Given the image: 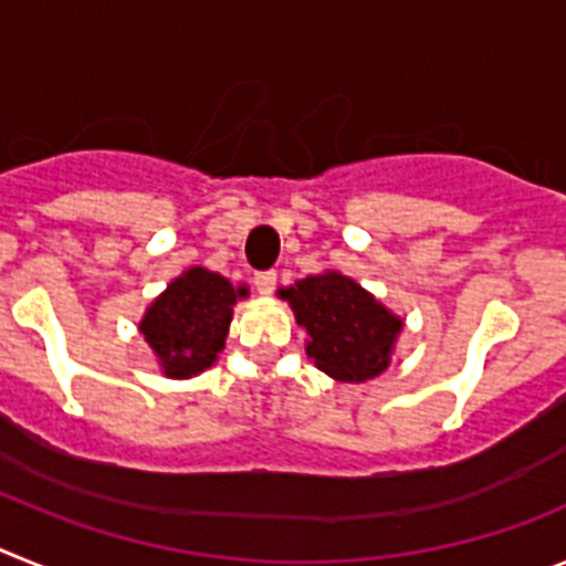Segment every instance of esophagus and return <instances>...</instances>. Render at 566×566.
<instances>
[{"instance_id": "esophagus-1", "label": "esophagus", "mask_w": 566, "mask_h": 566, "mask_svg": "<svg viewBox=\"0 0 566 566\" xmlns=\"http://www.w3.org/2000/svg\"><path fill=\"white\" fill-rule=\"evenodd\" d=\"M274 286H277V272H274V269L254 274V289H258L260 294H272Z\"/></svg>"}]
</instances>
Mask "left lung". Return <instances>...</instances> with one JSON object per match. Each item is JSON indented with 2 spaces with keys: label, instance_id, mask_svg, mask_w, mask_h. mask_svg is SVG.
<instances>
[{
  "label": "left lung",
  "instance_id": "1",
  "mask_svg": "<svg viewBox=\"0 0 566 566\" xmlns=\"http://www.w3.org/2000/svg\"><path fill=\"white\" fill-rule=\"evenodd\" d=\"M280 294L292 303L300 328L308 334L306 352L319 371L343 382H365L388 368L402 319L379 306L352 277L314 274Z\"/></svg>",
  "mask_w": 566,
  "mask_h": 566
}]
</instances>
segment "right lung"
Instances as JSON below:
<instances>
[{
  "label": "right lung",
  "mask_w": 566,
  "mask_h": 566,
  "mask_svg": "<svg viewBox=\"0 0 566 566\" xmlns=\"http://www.w3.org/2000/svg\"><path fill=\"white\" fill-rule=\"evenodd\" d=\"M243 294L247 286L234 289L227 277L198 266L172 280L142 319V334L161 359L164 374L207 371L223 348L234 300Z\"/></svg>",
  "instance_id": "add662e5"
}]
</instances>
